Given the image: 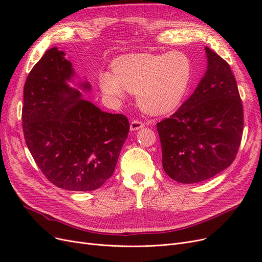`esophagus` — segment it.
Returning <instances> with one entry per match:
<instances>
[{
    "label": "esophagus",
    "mask_w": 262,
    "mask_h": 262,
    "mask_svg": "<svg viewBox=\"0 0 262 262\" xmlns=\"http://www.w3.org/2000/svg\"><path fill=\"white\" fill-rule=\"evenodd\" d=\"M143 126H144V123L142 122V121H140V120H133V121H131V123H130V129H131V131L139 130V129H141V128H143Z\"/></svg>",
    "instance_id": "34e87169"
}]
</instances>
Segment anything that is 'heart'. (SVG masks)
<instances>
[{
    "mask_svg": "<svg viewBox=\"0 0 262 262\" xmlns=\"http://www.w3.org/2000/svg\"><path fill=\"white\" fill-rule=\"evenodd\" d=\"M191 74V61L182 52L132 53L116 59L113 75L100 74L99 86L116 98H121L124 91L136 93L143 112L164 115L178 106Z\"/></svg>",
    "mask_w": 262,
    "mask_h": 262,
    "instance_id": "1",
    "label": "heart"
}]
</instances>
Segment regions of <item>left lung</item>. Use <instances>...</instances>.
I'll use <instances>...</instances> for the list:
<instances>
[{"instance_id": "8db88e82", "label": "left lung", "mask_w": 262, "mask_h": 262, "mask_svg": "<svg viewBox=\"0 0 262 262\" xmlns=\"http://www.w3.org/2000/svg\"><path fill=\"white\" fill-rule=\"evenodd\" d=\"M208 70L175 114L157 122L163 168L181 184L212 178L231 165L238 153L244 110L228 63L205 48Z\"/></svg>"}]
</instances>
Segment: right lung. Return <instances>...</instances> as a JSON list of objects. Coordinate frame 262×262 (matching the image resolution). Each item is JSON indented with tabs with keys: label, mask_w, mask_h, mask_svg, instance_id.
Listing matches in <instances>:
<instances>
[{
	"label": "right lung",
	"mask_w": 262,
	"mask_h": 262,
	"mask_svg": "<svg viewBox=\"0 0 262 262\" xmlns=\"http://www.w3.org/2000/svg\"><path fill=\"white\" fill-rule=\"evenodd\" d=\"M58 48L46 51L24 86L23 131L38 167L54 186L71 191L98 189L112 177L130 124L104 113L67 84L72 63ZM83 90H91L82 83Z\"/></svg>",
	"instance_id": "add662e5"
}]
</instances>
